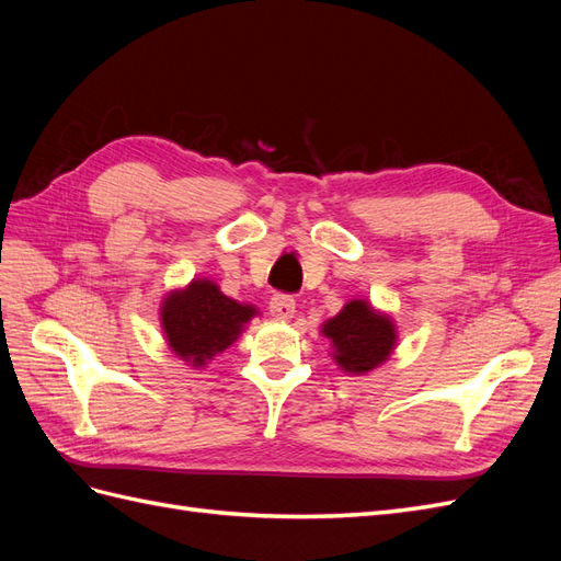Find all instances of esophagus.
<instances>
[{
  "label": "esophagus",
  "instance_id": "esophagus-1",
  "mask_svg": "<svg viewBox=\"0 0 561 561\" xmlns=\"http://www.w3.org/2000/svg\"><path fill=\"white\" fill-rule=\"evenodd\" d=\"M295 307H297L295 297H290V295H274L268 304L271 316H274L276 320H290L295 316Z\"/></svg>",
  "mask_w": 561,
  "mask_h": 561
}]
</instances>
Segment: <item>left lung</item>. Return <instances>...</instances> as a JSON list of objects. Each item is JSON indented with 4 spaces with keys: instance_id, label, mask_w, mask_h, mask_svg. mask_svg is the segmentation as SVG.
<instances>
[{
    "instance_id": "8db88e82",
    "label": "left lung",
    "mask_w": 561,
    "mask_h": 561,
    "mask_svg": "<svg viewBox=\"0 0 561 561\" xmlns=\"http://www.w3.org/2000/svg\"><path fill=\"white\" fill-rule=\"evenodd\" d=\"M334 346V360L351 375L379 367L396 348V325L383 313H377L365 299H353L322 325Z\"/></svg>"
}]
</instances>
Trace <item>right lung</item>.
<instances>
[{"label":"right lung","instance_id":"right-lung-1","mask_svg":"<svg viewBox=\"0 0 561 561\" xmlns=\"http://www.w3.org/2000/svg\"><path fill=\"white\" fill-rule=\"evenodd\" d=\"M254 313L250 304H239L219 293L213 280L198 278L163 299L161 325L171 351L184 363L203 367L239 339Z\"/></svg>","mask_w":561,"mask_h":561}]
</instances>
